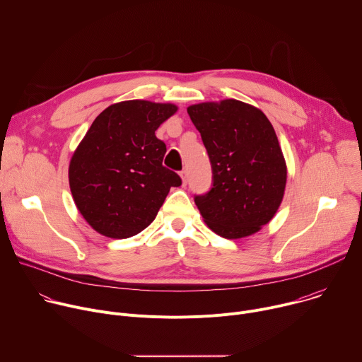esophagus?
<instances>
[{"mask_svg":"<svg viewBox=\"0 0 362 362\" xmlns=\"http://www.w3.org/2000/svg\"><path fill=\"white\" fill-rule=\"evenodd\" d=\"M180 177H182V182H183V185H186V182H187V170H186V169L180 172Z\"/></svg>","mask_w":362,"mask_h":362,"instance_id":"34e87169","label":"esophagus"}]
</instances>
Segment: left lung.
<instances>
[{
	"mask_svg": "<svg viewBox=\"0 0 362 362\" xmlns=\"http://www.w3.org/2000/svg\"><path fill=\"white\" fill-rule=\"evenodd\" d=\"M212 165V189L194 196L203 221L222 238L261 230L276 214L286 185V163L268 117L228 98L187 107Z\"/></svg>",
	"mask_w": 362,
	"mask_h": 362,
	"instance_id": "1",
	"label": "left lung"
}]
</instances>
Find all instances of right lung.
Wrapping results in <instances>:
<instances>
[{"label": "right lung", "mask_w": 362, "mask_h": 362, "mask_svg": "<svg viewBox=\"0 0 362 362\" xmlns=\"http://www.w3.org/2000/svg\"><path fill=\"white\" fill-rule=\"evenodd\" d=\"M176 112L170 103L127 100L95 117L69 168L74 203L95 232L115 239L140 233L170 187L182 185L162 165L166 144L154 134Z\"/></svg>", "instance_id": "1"}]
</instances>
